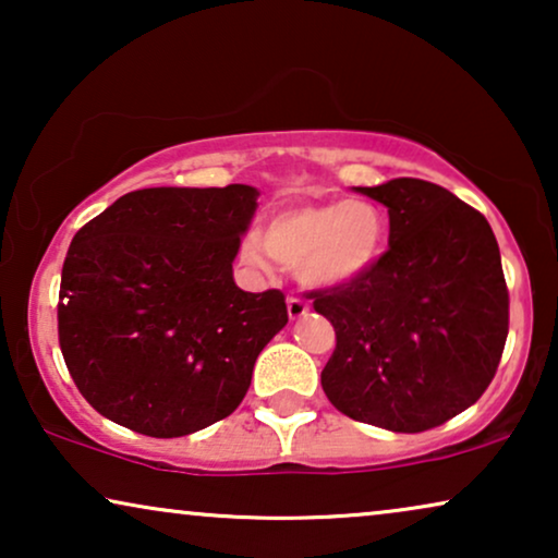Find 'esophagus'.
I'll use <instances>...</instances> for the list:
<instances>
[{
    "instance_id": "34e87169",
    "label": "esophagus",
    "mask_w": 558,
    "mask_h": 558,
    "mask_svg": "<svg viewBox=\"0 0 558 558\" xmlns=\"http://www.w3.org/2000/svg\"><path fill=\"white\" fill-rule=\"evenodd\" d=\"M287 312H289V319H300L310 312V304L302 300V296H289L287 300Z\"/></svg>"
}]
</instances>
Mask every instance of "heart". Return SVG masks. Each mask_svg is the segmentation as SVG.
Masks as SVG:
<instances>
[{
	"mask_svg": "<svg viewBox=\"0 0 558 558\" xmlns=\"http://www.w3.org/2000/svg\"><path fill=\"white\" fill-rule=\"evenodd\" d=\"M386 220L371 201L300 203L279 210L264 233H248L243 262L271 271L274 262L294 266L312 289H340L365 277L384 248Z\"/></svg>",
	"mask_w": 558,
	"mask_h": 558,
	"instance_id": "obj_1",
	"label": "heart"
}]
</instances>
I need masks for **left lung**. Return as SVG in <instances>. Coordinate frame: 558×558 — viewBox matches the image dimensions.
Listing matches in <instances>:
<instances>
[{"instance_id": "left-lung-1", "label": "left lung", "mask_w": 558, "mask_h": 558, "mask_svg": "<svg viewBox=\"0 0 558 558\" xmlns=\"http://www.w3.org/2000/svg\"><path fill=\"white\" fill-rule=\"evenodd\" d=\"M357 193L388 208V251L353 284L310 292L335 327L323 391L388 432L434 429L470 409L508 338L500 248L483 213L416 178Z\"/></svg>"}]
</instances>
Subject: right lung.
Returning a JSON list of instances; mask_svg holds the SVG:
<instances>
[{"instance_id":"right-lung-1","label":"right lung","mask_w":558,"mask_h":558,"mask_svg":"<svg viewBox=\"0 0 558 558\" xmlns=\"http://www.w3.org/2000/svg\"><path fill=\"white\" fill-rule=\"evenodd\" d=\"M258 190H134L73 235L58 338L98 414L157 439L239 409L262 350L287 325L279 289L233 281Z\"/></svg>"}]
</instances>
